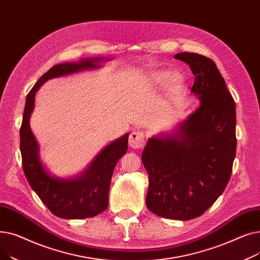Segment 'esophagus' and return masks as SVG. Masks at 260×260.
<instances>
[{
  "label": "esophagus",
  "mask_w": 260,
  "mask_h": 260,
  "mask_svg": "<svg viewBox=\"0 0 260 260\" xmlns=\"http://www.w3.org/2000/svg\"><path fill=\"white\" fill-rule=\"evenodd\" d=\"M145 134L142 131H133L129 135L128 144L134 149H140L144 146Z\"/></svg>",
  "instance_id": "1"
}]
</instances>
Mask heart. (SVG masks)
<instances>
[{
	"label": "heart",
	"mask_w": 260,
	"mask_h": 260,
	"mask_svg": "<svg viewBox=\"0 0 260 260\" xmlns=\"http://www.w3.org/2000/svg\"><path fill=\"white\" fill-rule=\"evenodd\" d=\"M151 80L154 82V84L156 85H165L168 82H170V85L172 89L174 90H178L182 87L183 85V77L179 73H172L168 71H159L153 73Z\"/></svg>",
	"instance_id": "b5f03b06"
}]
</instances>
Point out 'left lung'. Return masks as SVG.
<instances>
[{
  "mask_svg": "<svg viewBox=\"0 0 260 260\" xmlns=\"http://www.w3.org/2000/svg\"><path fill=\"white\" fill-rule=\"evenodd\" d=\"M195 76L200 106L171 136L148 139L141 159L148 174L146 207L175 220L201 216L226 187L236 155V106L210 58L180 52Z\"/></svg>",
  "mask_w": 260,
  "mask_h": 260,
  "instance_id": "1",
  "label": "left lung"
}]
</instances>
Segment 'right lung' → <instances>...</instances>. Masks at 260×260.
Instances as JSON below:
<instances>
[{
  "instance_id": "1",
  "label": "right lung",
  "mask_w": 260,
  "mask_h": 260,
  "mask_svg": "<svg viewBox=\"0 0 260 260\" xmlns=\"http://www.w3.org/2000/svg\"><path fill=\"white\" fill-rule=\"evenodd\" d=\"M102 58L57 64L41 77L26 97L20 128V149L23 171L31 188L57 217L84 219L101 214L108 207V192L114 169L127 151L128 134L105 146L89 167L75 179H60L45 170L39 157V144L30 129L29 119L36 92L49 79L98 68Z\"/></svg>"
}]
</instances>
